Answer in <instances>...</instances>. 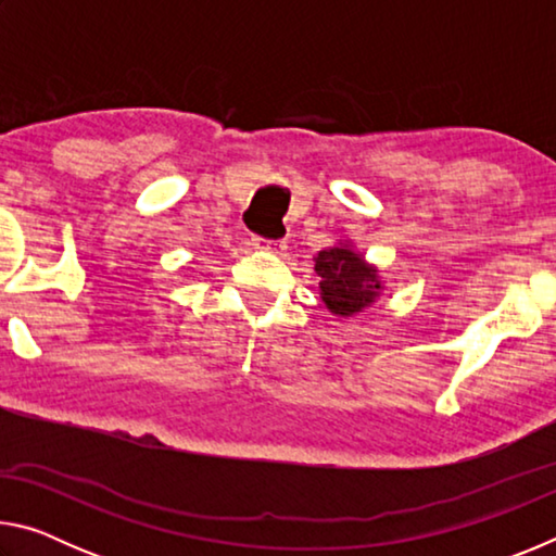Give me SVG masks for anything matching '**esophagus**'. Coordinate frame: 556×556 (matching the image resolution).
I'll return each instance as SVG.
<instances>
[{
  "instance_id": "obj_1",
  "label": "esophagus",
  "mask_w": 556,
  "mask_h": 556,
  "mask_svg": "<svg viewBox=\"0 0 556 556\" xmlns=\"http://www.w3.org/2000/svg\"><path fill=\"white\" fill-rule=\"evenodd\" d=\"M252 244H255V250L271 252V255H281V252L287 250V242L285 240H267V238H260V235H255V238H252Z\"/></svg>"
}]
</instances>
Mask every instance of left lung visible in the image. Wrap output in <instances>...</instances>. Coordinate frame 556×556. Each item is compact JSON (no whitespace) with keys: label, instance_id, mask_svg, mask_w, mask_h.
<instances>
[{"label":"left lung","instance_id":"8db88e82","mask_svg":"<svg viewBox=\"0 0 556 556\" xmlns=\"http://www.w3.org/2000/svg\"><path fill=\"white\" fill-rule=\"evenodd\" d=\"M314 262L318 294L333 316H357L382 296L384 281L380 269L370 265L351 240H338L331 248L318 252Z\"/></svg>","mask_w":556,"mask_h":556}]
</instances>
